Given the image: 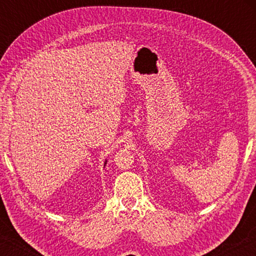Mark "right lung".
<instances>
[{
  "label": "right lung",
  "instance_id": "obj_1",
  "mask_svg": "<svg viewBox=\"0 0 256 256\" xmlns=\"http://www.w3.org/2000/svg\"><path fill=\"white\" fill-rule=\"evenodd\" d=\"M105 164H106V162H105Z\"/></svg>",
  "mask_w": 256,
  "mask_h": 256
}]
</instances>
